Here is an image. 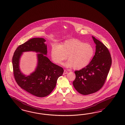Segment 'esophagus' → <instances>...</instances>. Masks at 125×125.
Instances as JSON below:
<instances>
[{"instance_id": "esophagus-1", "label": "esophagus", "mask_w": 125, "mask_h": 125, "mask_svg": "<svg viewBox=\"0 0 125 125\" xmlns=\"http://www.w3.org/2000/svg\"><path fill=\"white\" fill-rule=\"evenodd\" d=\"M68 73V71H67L66 70H64V72H63V74H67Z\"/></svg>"}]
</instances>
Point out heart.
Returning a JSON list of instances; mask_svg holds the SVG:
<instances>
[{
    "label": "heart",
    "mask_w": 125,
    "mask_h": 125,
    "mask_svg": "<svg viewBox=\"0 0 125 125\" xmlns=\"http://www.w3.org/2000/svg\"><path fill=\"white\" fill-rule=\"evenodd\" d=\"M94 49L91 44L78 40L65 41L62 44L53 43L52 45L51 56L56 64L62 65L67 58L65 66L67 68L81 69L85 67L93 58Z\"/></svg>",
    "instance_id": "b5f03b06"
}]
</instances>
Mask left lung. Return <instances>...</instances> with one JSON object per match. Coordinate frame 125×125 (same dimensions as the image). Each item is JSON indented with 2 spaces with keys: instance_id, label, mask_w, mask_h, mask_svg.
<instances>
[{
  "instance_id": "obj_1",
  "label": "left lung",
  "mask_w": 125,
  "mask_h": 125,
  "mask_svg": "<svg viewBox=\"0 0 125 125\" xmlns=\"http://www.w3.org/2000/svg\"><path fill=\"white\" fill-rule=\"evenodd\" d=\"M96 44V52L87 66L77 70L73 84L81 94L86 95L96 93L104 84L112 64L109 50L101 41L92 36Z\"/></svg>"
}]
</instances>
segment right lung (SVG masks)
<instances>
[{
	"label": "right lung",
	"mask_w": 125,
	"mask_h": 125,
	"mask_svg": "<svg viewBox=\"0 0 125 125\" xmlns=\"http://www.w3.org/2000/svg\"><path fill=\"white\" fill-rule=\"evenodd\" d=\"M45 41L44 38L31 39L17 48L12 58L13 73L17 84L27 92L40 97H46L52 92L58 78L64 71L45 56L47 53ZM31 51L39 53L37 54L38 63L35 71L26 76L20 71V59L22 52Z\"/></svg>",
	"instance_id": "add662e5"
}]
</instances>
